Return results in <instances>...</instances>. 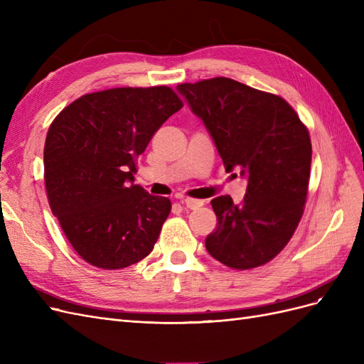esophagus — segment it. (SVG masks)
<instances>
[{
  "label": "esophagus",
  "instance_id": "34e87169",
  "mask_svg": "<svg viewBox=\"0 0 364 364\" xmlns=\"http://www.w3.org/2000/svg\"><path fill=\"white\" fill-rule=\"evenodd\" d=\"M181 202H182L186 208H190V209H197V208H200V206L203 205L202 200H197V199H182Z\"/></svg>",
  "mask_w": 364,
  "mask_h": 364
}]
</instances>
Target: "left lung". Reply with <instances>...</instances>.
Listing matches in <instances>:
<instances>
[{
  "instance_id": "1",
  "label": "left lung",
  "mask_w": 364,
  "mask_h": 364,
  "mask_svg": "<svg viewBox=\"0 0 364 364\" xmlns=\"http://www.w3.org/2000/svg\"><path fill=\"white\" fill-rule=\"evenodd\" d=\"M179 94L199 117L226 170L247 179L243 202L211 200L217 228L205 240L209 255L246 270L273 259L301 222L311 168L306 127L284 98L226 77L182 83Z\"/></svg>"
}]
</instances>
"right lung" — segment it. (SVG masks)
Wrapping results in <instances>:
<instances>
[{
    "instance_id": "1",
    "label": "right lung",
    "mask_w": 364,
    "mask_h": 364,
    "mask_svg": "<svg viewBox=\"0 0 364 364\" xmlns=\"http://www.w3.org/2000/svg\"><path fill=\"white\" fill-rule=\"evenodd\" d=\"M182 106L168 86L114 87L77 98L54 118L43 149L47 196L86 262L124 269L155 247L171 202L134 185V174L151 136Z\"/></svg>"
}]
</instances>
